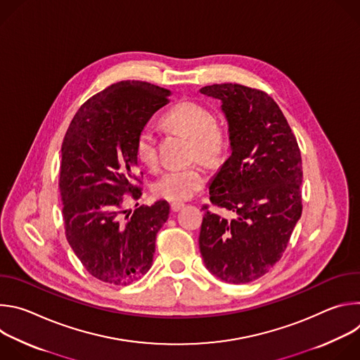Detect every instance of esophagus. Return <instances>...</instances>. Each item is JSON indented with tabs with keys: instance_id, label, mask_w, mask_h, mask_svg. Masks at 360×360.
I'll return each instance as SVG.
<instances>
[{
	"instance_id": "esophagus-1",
	"label": "esophagus",
	"mask_w": 360,
	"mask_h": 360,
	"mask_svg": "<svg viewBox=\"0 0 360 360\" xmlns=\"http://www.w3.org/2000/svg\"><path fill=\"white\" fill-rule=\"evenodd\" d=\"M184 207H185V203H182V202H172V203H171L172 212H178V211H181Z\"/></svg>"
}]
</instances>
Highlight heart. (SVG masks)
Masks as SVG:
<instances>
[{"mask_svg": "<svg viewBox=\"0 0 360 360\" xmlns=\"http://www.w3.org/2000/svg\"><path fill=\"white\" fill-rule=\"evenodd\" d=\"M164 124L192 139L195 155L205 162H217L226 148L225 131L215 124L214 114L198 102L182 101L168 110ZM136 155L146 167L158 161L157 135L143 127L136 136ZM207 182V172L199 165L169 168L153 184V192L168 200L179 202L192 198Z\"/></svg>", "mask_w": 360, "mask_h": 360, "instance_id": "heart-1", "label": "heart"}]
</instances>
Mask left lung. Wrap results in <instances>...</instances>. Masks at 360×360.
Segmentation results:
<instances>
[{"mask_svg": "<svg viewBox=\"0 0 360 360\" xmlns=\"http://www.w3.org/2000/svg\"><path fill=\"white\" fill-rule=\"evenodd\" d=\"M199 92L221 101L231 148L211 181L210 199L236 215L228 221L205 212L199 250L218 279L248 283L282 258L302 215L300 150L268 94L239 84H214Z\"/></svg>", "mask_w": 360, "mask_h": 360, "instance_id": "1", "label": "left lung"}]
</instances>
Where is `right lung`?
Here are the masks:
<instances>
[{"instance_id": "add662e5", "label": "right lung", "mask_w": 360, "mask_h": 360, "mask_svg": "<svg viewBox=\"0 0 360 360\" xmlns=\"http://www.w3.org/2000/svg\"><path fill=\"white\" fill-rule=\"evenodd\" d=\"M169 95L142 81L112 84L85 102L65 134L60 168L65 235L84 268L102 282L129 285L152 266L169 203L157 200L134 212L121 207L125 193L142 195L134 186L136 136Z\"/></svg>"}]
</instances>
